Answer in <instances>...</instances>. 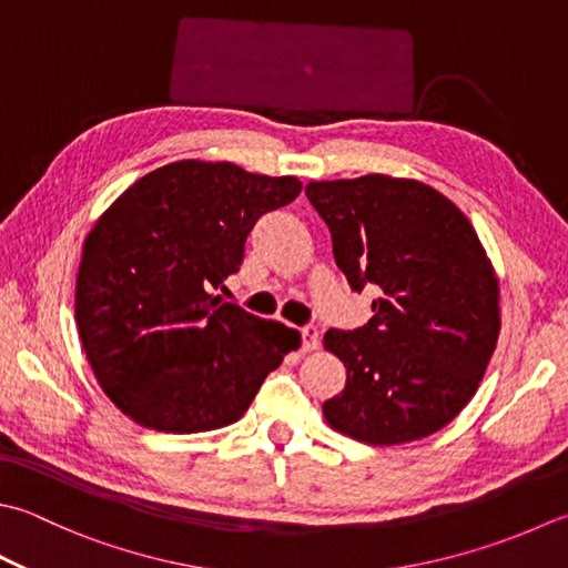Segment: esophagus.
<instances>
[{
    "label": "esophagus",
    "mask_w": 568,
    "mask_h": 568,
    "mask_svg": "<svg viewBox=\"0 0 568 568\" xmlns=\"http://www.w3.org/2000/svg\"><path fill=\"white\" fill-rule=\"evenodd\" d=\"M300 337H303V349H305V352L317 349V344H320V329H317L315 325L300 327Z\"/></svg>",
    "instance_id": "1"
}]
</instances>
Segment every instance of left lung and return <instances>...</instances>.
Wrapping results in <instances>:
<instances>
[{
	"mask_svg": "<svg viewBox=\"0 0 568 568\" xmlns=\"http://www.w3.org/2000/svg\"><path fill=\"white\" fill-rule=\"evenodd\" d=\"M305 194L352 291H376L366 325L327 329L347 384L322 414L372 446L430 436L468 406L497 344L499 285L480 239L450 199L416 180L366 174L310 182Z\"/></svg>",
	"mask_w": 568,
	"mask_h": 568,
	"instance_id": "1",
	"label": "left lung"
}]
</instances>
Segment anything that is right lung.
I'll use <instances>...</instances> for the list:
<instances>
[{
    "label": "right lung",
    "instance_id": "1",
    "mask_svg": "<svg viewBox=\"0 0 568 568\" xmlns=\"http://www.w3.org/2000/svg\"><path fill=\"white\" fill-rule=\"evenodd\" d=\"M295 176L182 160L144 174L88 233L75 322L98 384L144 428L199 433L243 416L297 332L211 291L239 273L263 214Z\"/></svg>",
    "mask_w": 568,
    "mask_h": 568
}]
</instances>
